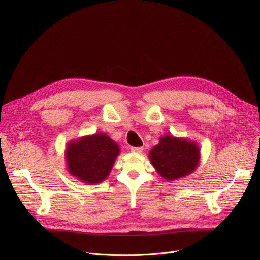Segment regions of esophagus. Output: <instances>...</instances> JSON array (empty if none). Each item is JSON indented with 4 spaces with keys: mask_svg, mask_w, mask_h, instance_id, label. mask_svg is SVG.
<instances>
[{
    "mask_svg": "<svg viewBox=\"0 0 260 260\" xmlns=\"http://www.w3.org/2000/svg\"><path fill=\"white\" fill-rule=\"evenodd\" d=\"M142 151H143V147H132V148H131V152L137 153V154L141 153Z\"/></svg>",
    "mask_w": 260,
    "mask_h": 260,
    "instance_id": "34e87169",
    "label": "esophagus"
}]
</instances>
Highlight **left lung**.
I'll use <instances>...</instances> for the list:
<instances>
[{
	"label": "left lung",
	"instance_id": "1",
	"mask_svg": "<svg viewBox=\"0 0 260 260\" xmlns=\"http://www.w3.org/2000/svg\"><path fill=\"white\" fill-rule=\"evenodd\" d=\"M153 167L163 179L173 181L192 174L200 161L197 143L186 138L167 134L148 154Z\"/></svg>",
	"mask_w": 260,
	"mask_h": 260
}]
</instances>
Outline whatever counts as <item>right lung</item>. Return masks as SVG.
<instances>
[{
  "label": "right lung",
  "instance_id": "obj_1",
  "mask_svg": "<svg viewBox=\"0 0 260 260\" xmlns=\"http://www.w3.org/2000/svg\"><path fill=\"white\" fill-rule=\"evenodd\" d=\"M120 154V147L108 135L95 133L67 143L66 168L75 178L87 184L104 181Z\"/></svg>",
  "mask_w": 260,
  "mask_h": 260
}]
</instances>
